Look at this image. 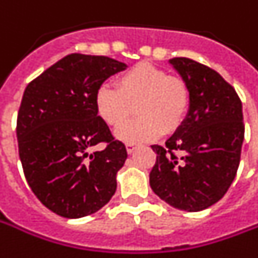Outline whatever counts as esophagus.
<instances>
[{
    "label": "esophagus",
    "mask_w": 258,
    "mask_h": 258,
    "mask_svg": "<svg viewBox=\"0 0 258 258\" xmlns=\"http://www.w3.org/2000/svg\"><path fill=\"white\" fill-rule=\"evenodd\" d=\"M135 145L134 144H127V145H125V149H127V152H128V154H133V152H134L135 151Z\"/></svg>",
    "instance_id": "obj_1"
}]
</instances>
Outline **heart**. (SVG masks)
Listing matches in <instances>:
<instances>
[{
	"instance_id": "b5f03b06",
	"label": "heart",
	"mask_w": 258,
	"mask_h": 258,
	"mask_svg": "<svg viewBox=\"0 0 258 258\" xmlns=\"http://www.w3.org/2000/svg\"><path fill=\"white\" fill-rule=\"evenodd\" d=\"M117 89L102 85L95 95L99 117L110 127H118L136 112L140 116L116 131V138L127 144L155 140L162 133H173L184 120L190 92L184 81L173 78L159 67L140 62L117 78Z\"/></svg>"
}]
</instances>
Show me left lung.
Returning a JSON list of instances; mask_svg holds the SVG:
<instances>
[{
    "label": "left lung",
    "instance_id": "1",
    "mask_svg": "<svg viewBox=\"0 0 258 258\" xmlns=\"http://www.w3.org/2000/svg\"><path fill=\"white\" fill-rule=\"evenodd\" d=\"M169 64L188 88L190 103L166 145H152L149 184L169 205L197 212L218 203L235 180L244 140L242 102L210 67L184 57Z\"/></svg>",
    "mask_w": 258,
    "mask_h": 258
}]
</instances>
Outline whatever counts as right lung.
I'll return each mask as SVG.
<instances>
[{
  "label": "right lung",
  "mask_w": 258,
  "mask_h": 258,
  "mask_svg": "<svg viewBox=\"0 0 258 258\" xmlns=\"http://www.w3.org/2000/svg\"><path fill=\"white\" fill-rule=\"evenodd\" d=\"M125 62L104 55H66L23 92L16 137L23 173L44 207L64 218L95 214L110 201L127 159L98 116L95 95ZM99 142L103 151L89 154Z\"/></svg>",
  "instance_id": "right-lung-1"
}]
</instances>
